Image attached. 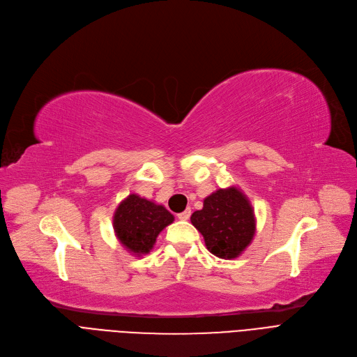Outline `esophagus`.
Returning <instances> with one entry per match:
<instances>
[{
	"label": "esophagus",
	"instance_id": "1",
	"mask_svg": "<svg viewBox=\"0 0 357 357\" xmlns=\"http://www.w3.org/2000/svg\"><path fill=\"white\" fill-rule=\"evenodd\" d=\"M190 215H192L190 208H185L184 212H181V213H178V215H177V218H178L180 220H188V218H190Z\"/></svg>",
	"mask_w": 357,
	"mask_h": 357
}]
</instances>
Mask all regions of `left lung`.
Here are the masks:
<instances>
[{
	"label": "left lung",
	"mask_w": 357,
	"mask_h": 357,
	"mask_svg": "<svg viewBox=\"0 0 357 357\" xmlns=\"http://www.w3.org/2000/svg\"><path fill=\"white\" fill-rule=\"evenodd\" d=\"M206 248L222 259L238 258L252 242L257 223L254 208L238 187L219 188L190 218Z\"/></svg>",
	"instance_id": "1"
}]
</instances>
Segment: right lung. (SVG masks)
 <instances>
[{
	"instance_id": "obj_1",
	"label": "right lung",
	"mask_w": 357,
	"mask_h": 357,
	"mask_svg": "<svg viewBox=\"0 0 357 357\" xmlns=\"http://www.w3.org/2000/svg\"><path fill=\"white\" fill-rule=\"evenodd\" d=\"M173 220L174 216L164 206L130 195L116 207L114 230L119 243L139 257L150 252L158 234Z\"/></svg>"
}]
</instances>
